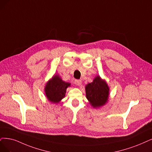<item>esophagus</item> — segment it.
<instances>
[{"label":"esophagus","instance_id":"obj_1","mask_svg":"<svg viewBox=\"0 0 152 152\" xmlns=\"http://www.w3.org/2000/svg\"><path fill=\"white\" fill-rule=\"evenodd\" d=\"M81 83H82L81 81L80 80H76L75 81V85H77V86H80V85H81Z\"/></svg>","mask_w":152,"mask_h":152}]
</instances>
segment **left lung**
I'll use <instances>...</instances> for the list:
<instances>
[{"label": "left lung", "mask_w": 152, "mask_h": 152, "mask_svg": "<svg viewBox=\"0 0 152 152\" xmlns=\"http://www.w3.org/2000/svg\"><path fill=\"white\" fill-rule=\"evenodd\" d=\"M86 98L94 108L104 105L109 96V88L104 81L99 76L94 78L93 81L86 86Z\"/></svg>", "instance_id": "8db88e82"}]
</instances>
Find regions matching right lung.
<instances>
[{
  "label": "right lung",
  "instance_id": "1",
  "mask_svg": "<svg viewBox=\"0 0 152 152\" xmlns=\"http://www.w3.org/2000/svg\"><path fill=\"white\" fill-rule=\"evenodd\" d=\"M69 85V83L63 81L58 76H54L45 88L48 99L52 103H59L64 97L66 88Z\"/></svg>",
  "mask_w": 152,
  "mask_h": 152
}]
</instances>
